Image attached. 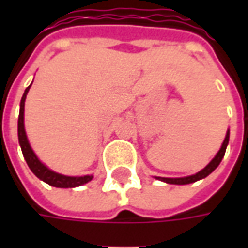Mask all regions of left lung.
Segmentation results:
<instances>
[{
  "label": "left lung",
  "mask_w": 248,
  "mask_h": 248,
  "mask_svg": "<svg viewBox=\"0 0 248 248\" xmlns=\"http://www.w3.org/2000/svg\"><path fill=\"white\" fill-rule=\"evenodd\" d=\"M229 140H230V130H227L226 133V137H224V140L220 149L217 153V155L214 156L211 162L208 163L207 166L202 169L201 171H198L197 174H192V175H188V177H182V178H165V177H155V179H159L162 182L165 183H170V185H188V183H194L197 181H201L203 178H206L207 175H210L211 172L219 166V163L222 162L224 156V153H226V149H227V145H229Z\"/></svg>",
  "instance_id": "left-lung-1"
}]
</instances>
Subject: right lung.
<instances>
[{
    "instance_id": "1",
    "label": "right lung",
    "mask_w": 248,
    "mask_h": 248,
    "mask_svg": "<svg viewBox=\"0 0 248 248\" xmlns=\"http://www.w3.org/2000/svg\"><path fill=\"white\" fill-rule=\"evenodd\" d=\"M31 86V85H30ZM30 86L25 89V93L22 98H21V103H19V115H18V142L21 146V150L24 154V158L29 169L33 171L35 177L40 178L41 181H44L47 185L53 187H60V188H73V187H78L85 185V183L90 182L93 179V175H82V177H69V175H63L60 172H56L50 170L46 166L45 163L38 159V156L35 155V153L31 149V146L28 140L26 135V130H25L24 124V113H25V101H26V95L29 93Z\"/></svg>"
}]
</instances>
